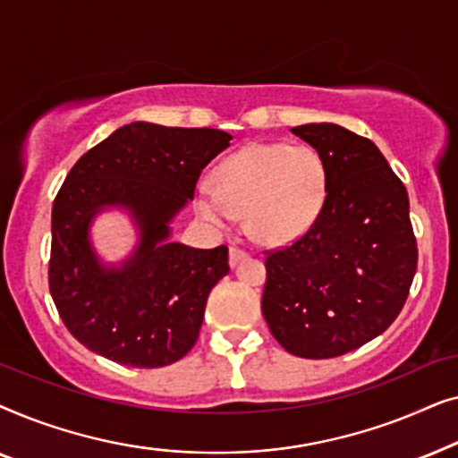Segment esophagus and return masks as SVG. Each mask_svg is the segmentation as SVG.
<instances>
[{
	"instance_id": "1",
	"label": "esophagus",
	"mask_w": 458,
	"mask_h": 458,
	"mask_svg": "<svg viewBox=\"0 0 458 458\" xmlns=\"http://www.w3.org/2000/svg\"><path fill=\"white\" fill-rule=\"evenodd\" d=\"M246 256H248L246 250H242V248H231V250H229V265L235 267L237 262H242L243 259H246Z\"/></svg>"
}]
</instances>
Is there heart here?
I'll list each match as a JSON object with an SVG mask.
<instances>
[{"label": "heart", "instance_id": "b5f03b06", "mask_svg": "<svg viewBox=\"0 0 458 458\" xmlns=\"http://www.w3.org/2000/svg\"><path fill=\"white\" fill-rule=\"evenodd\" d=\"M325 196L327 171L317 149L252 143L215 168L212 185L196 187V210L216 229H229L235 216L246 215L256 242L281 246L312 227Z\"/></svg>", "mask_w": 458, "mask_h": 458}]
</instances>
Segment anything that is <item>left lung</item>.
<instances>
[{
    "mask_svg": "<svg viewBox=\"0 0 458 458\" xmlns=\"http://www.w3.org/2000/svg\"><path fill=\"white\" fill-rule=\"evenodd\" d=\"M321 154L327 196L312 227L267 250L262 315L300 359H334L390 327L409 298L417 240L409 193L367 137L340 124L293 127Z\"/></svg>",
    "mask_w": 458,
    "mask_h": 458,
    "instance_id": "left-lung-1",
    "label": "left lung"
}]
</instances>
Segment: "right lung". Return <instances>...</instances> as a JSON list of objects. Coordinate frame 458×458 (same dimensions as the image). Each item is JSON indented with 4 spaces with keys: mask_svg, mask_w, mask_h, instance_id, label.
Returning <instances> with one entry per match:
<instances>
[{
    "mask_svg": "<svg viewBox=\"0 0 458 458\" xmlns=\"http://www.w3.org/2000/svg\"><path fill=\"white\" fill-rule=\"evenodd\" d=\"M231 140L218 129L131 123L66 174L52 208L47 281L62 323L91 352L156 369L193 348L210 290L229 273V250L168 242V223ZM104 205L127 208L142 231L121 269L104 267L89 246V223Z\"/></svg>",
    "mask_w": 458,
    "mask_h": 458,
    "instance_id": "1",
    "label": "right lung"
}]
</instances>
